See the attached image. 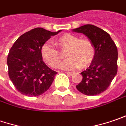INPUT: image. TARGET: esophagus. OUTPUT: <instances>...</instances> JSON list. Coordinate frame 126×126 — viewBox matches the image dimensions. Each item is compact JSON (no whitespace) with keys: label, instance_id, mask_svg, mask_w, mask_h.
<instances>
[{"label":"esophagus","instance_id":"esophagus-1","mask_svg":"<svg viewBox=\"0 0 126 126\" xmlns=\"http://www.w3.org/2000/svg\"><path fill=\"white\" fill-rule=\"evenodd\" d=\"M65 73L67 74V75H68L70 76H71V75H73L74 74V73H72V72H65Z\"/></svg>","mask_w":126,"mask_h":126}]
</instances>
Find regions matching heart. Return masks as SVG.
Returning <instances> with one entry per match:
<instances>
[{
	"mask_svg": "<svg viewBox=\"0 0 126 126\" xmlns=\"http://www.w3.org/2000/svg\"><path fill=\"white\" fill-rule=\"evenodd\" d=\"M55 44L61 51H65L68 60L61 64L64 70L85 69L89 67L95 58V47L89 39H79L71 34H64L55 41ZM41 56L44 61L52 68H57L61 56L51 44L47 43L41 48Z\"/></svg>",
	"mask_w": 126,
	"mask_h": 126,
	"instance_id": "b5f03b06",
	"label": "heart"
}]
</instances>
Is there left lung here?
<instances>
[{"instance_id": "left-lung-1", "label": "left lung", "mask_w": 126, "mask_h": 126, "mask_svg": "<svg viewBox=\"0 0 126 126\" xmlns=\"http://www.w3.org/2000/svg\"><path fill=\"white\" fill-rule=\"evenodd\" d=\"M85 34L95 47V58L90 65L82 71V80L76 88L88 96L104 92L117 74L118 50L110 35L102 29L85 25L72 30Z\"/></svg>"}]
</instances>
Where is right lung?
Here are the masks:
<instances>
[{
	"instance_id": "1",
	"label": "right lung",
	"mask_w": 126,
	"mask_h": 126,
	"mask_svg": "<svg viewBox=\"0 0 126 126\" xmlns=\"http://www.w3.org/2000/svg\"><path fill=\"white\" fill-rule=\"evenodd\" d=\"M61 31L52 32L37 27L20 36L11 47L7 60L9 78L21 94L36 96L51 87L57 72L43 61L41 48Z\"/></svg>"
}]
</instances>
